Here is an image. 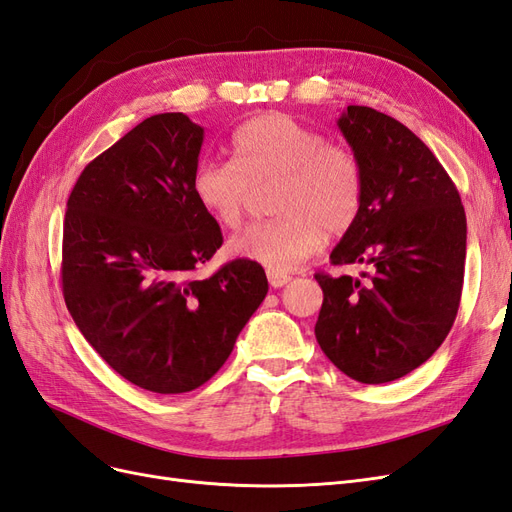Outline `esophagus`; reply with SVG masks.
Masks as SVG:
<instances>
[{
	"label": "esophagus",
	"instance_id": "esophagus-1",
	"mask_svg": "<svg viewBox=\"0 0 512 512\" xmlns=\"http://www.w3.org/2000/svg\"><path fill=\"white\" fill-rule=\"evenodd\" d=\"M267 280L271 284V288H282L290 282L288 273H280V271H267Z\"/></svg>",
	"mask_w": 512,
	"mask_h": 512
}]
</instances>
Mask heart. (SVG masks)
Instances as JSON below:
<instances>
[{
    "label": "heart",
    "instance_id": "b5f03b06",
    "mask_svg": "<svg viewBox=\"0 0 512 512\" xmlns=\"http://www.w3.org/2000/svg\"><path fill=\"white\" fill-rule=\"evenodd\" d=\"M230 160H200L194 196L211 218L237 228L256 188L277 181L273 209L282 218L245 228L228 243L230 254L269 271H292L331 235L359 218L365 177L356 153L284 113L258 115L232 136Z\"/></svg>",
    "mask_w": 512,
    "mask_h": 512
}]
</instances>
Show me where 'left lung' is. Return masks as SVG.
Returning a JSON list of instances; mask_svg holds the SVG:
<instances>
[{
	"label": "left lung",
	"mask_w": 512,
	"mask_h": 512,
	"mask_svg": "<svg viewBox=\"0 0 512 512\" xmlns=\"http://www.w3.org/2000/svg\"><path fill=\"white\" fill-rule=\"evenodd\" d=\"M337 126L361 160L365 196L331 262H359L369 271L314 275L324 292L314 331L339 371L382 384L423 365L453 327L466 267V211L444 166L404 123L348 106Z\"/></svg>",
	"instance_id": "left-lung-1"
}]
</instances>
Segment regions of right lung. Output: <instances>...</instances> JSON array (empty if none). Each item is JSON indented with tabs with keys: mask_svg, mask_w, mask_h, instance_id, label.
I'll return each instance as SVG.
<instances>
[{
	"mask_svg": "<svg viewBox=\"0 0 512 512\" xmlns=\"http://www.w3.org/2000/svg\"><path fill=\"white\" fill-rule=\"evenodd\" d=\"M203 132L183 113L147 117L85 166L64 220L76 327L119 376L162 395L218 374L269 290L243 258L194 277L224 241L192 190Z\"/></svg>",
	"mask_w": 512,
	"mask_h": 512,
	"instance_id": "add662e5",
	"label": "right lung"
}]
</instances>
